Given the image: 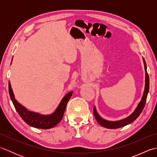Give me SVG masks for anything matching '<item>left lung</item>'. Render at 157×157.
I'll return each mask as SVG.
<instances>
[{
    "mask_svg": "<svg viewBox=\"0 0 157 157\" xmlns=\"http://www.w3.org/2000/svg\"><path fill=\"white\" fill-rule=\"evenodd\" d=\"M143 61H144V63L146 78H145L144 92V94H143L141 101L139 102V104L137 106L136 109H135V111L133 112L129 117H126L123 119L119 120V121H107V120L102 119L101 117L98 114V113H97V111H96V108L94 106V117H95V118L96 119V121H97V122L102 127H105V128H109V129H117V128H121V127L130 124V123H132L133 121H134L138 117V116L140 115V113H142V110H143V109H144V106H145L146 98H147V95H148V90H149V76H148V74L147 73V70H146V64L144 59H143Z\"/></svg>",
    "mask_w": 157,
    "mask_h": 157,
    "instance_id": "1",
    "label": "left lung"
}]
</instances>
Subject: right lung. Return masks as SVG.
<instances>
[{
  "mask_svg": "<svg viewBox=\"0 0 157 157\" xmlns=\"http://www.w3.org/2000/svg\"><path fill=\"white\" fill-rule=\"evenodd\" d=\"M9 92L10 97H11L16 111H17L23 121L28 125L34 127V128L45 129L53 128L61 121L65 111L67 104L73 94L72 91L67 94L63 98L62 101L54 113H52L51 115H44L28 111L24 106L17 101V100L15 98V96L13 94L10 82H9Z\"/></svg>",
  "mask_w": 157,
  "mask_h": 157,
  "instance_id": "right-lung-1",
  "label": "right lung"
}]
</instances>
